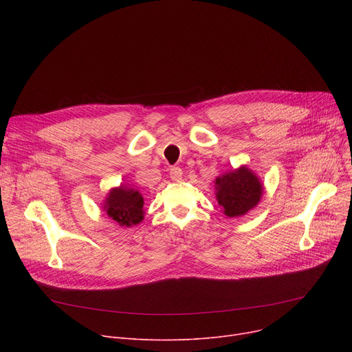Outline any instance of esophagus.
Wrapping results in <instances>:
<instances>
[{
	"label": "esophagus",
	"instance_id": "obj_1",
	"mask_svg": "<svg viewBox=\"0 0 352 352\" xmlns=\"http://www.w3.org/2000/svg\"><path fill=\"white\" fill-rule=\"evenodd\" d=\"M170 178L173 181H179L182 178V170L178 168V166H173V168L170 170Z\"/></svg>",
	"mask_w": 352,
	"mask_h": 352
}]
</instances>
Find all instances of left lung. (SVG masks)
Segmentation results:
<instances>
[{
  "mask_svg": "<svg viewBox=\"0 0 352 352\" xmlns=\"http://www.w3.org/2000/svg\"><path fill=\"white\" fill-rule=\"evenodd\" d=\"M264 184L247 165L215 178V198L228 218L243 217L260 204Z\"/></svg>",
  "mask_w": 352,
  "mask_h": 352,
  "instance_id": "left-lung-1",
  "label": "left lung"
}]
</instances>
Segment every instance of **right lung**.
Returning a JSON list of instances; mask_svg holds the SVG:
<instances>
[{
    "instance_id": "right-lung-1",
    "label": "right lung",
    "mask_w": 352,
    "mask_h": 352,
    "mask_svg": "<svg viewBox=\"0 0 352 352\" xmlns=\"http://www.w3.org/2000/svg\"><path fill=\"white\" fill-rule=\"evenodd\" d=\"M102 210L120 227H133L144 219V197L140 190L121 184L108 191L102 201Z\"/></svg>"
}]
</instances>
